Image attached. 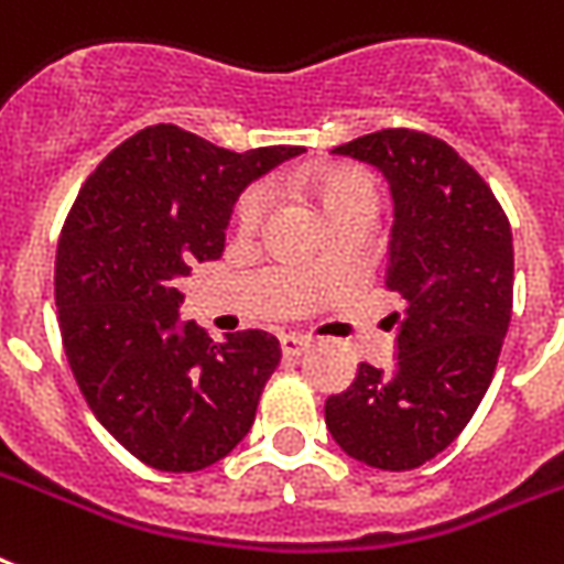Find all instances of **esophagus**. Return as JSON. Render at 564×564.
I'll return each instance as SVG.
<instances>
[{"instance_id": "obj_1", "label": "esophagus", "mask_w": 564, "mask_h": 564, "mask_svg": "<svg viewBox=\"0 0 564 564\" xmlns=\"http://www.w3.org/2000/svg\"><path fill=\"white\" fill-rule=\"evenodd\" d=\"M307 349H311V337H304V334H283L281 337V351L286 358H299Z\"/></svg>"}]
</instances>
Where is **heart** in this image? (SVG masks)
Masks as SVG:
<instances>
[{
	"label": "heart",
	"mask_w": 564,
	"mask_h": 564,
	"mask_svg": "<svg viewBox=\"0 0 564 564\" xmlns=\"http://www.w3.org/2000/svg\"><path fill=\"white\" fill-rule=\"evenodd\" d=\"M319 197L325 209H334V206L343 204H376V183L369 174L358 171V167H334L325 177L319 180ZM265 206H269V195L265 188L253 186L248 188L239 204H236V225L242 230H253L260 227L265 215Z\"/></svg>",
	"instance_id": "b5f03b06"
}]
</instances>
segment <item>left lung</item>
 Returning <instances> with one entry per match:
<instances>
[{
    "label": "left lung",
    "mask_w": 564,
    "mask_h": 564,
    "mask_svg": "<svg viewBox=\"0 0 564 564\" xmlns=\"http://www.w3.org/2000/svg\"><path fill=\"white\" fill-rule=\"evenodd\" d=\"M330 153L367 162L390 183L384 286L405 299V313H393V367L360 364L325 402V425L351 458L414 470L462 435L491 384L511 322L509 218L488 183L435 135L381 129Z\"/></svg>",
    "instance_id": "1"
}]
</instances>
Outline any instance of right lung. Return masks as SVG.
I'll list each match as a JSON object with an SVG mask.
<instances>
[{
  "instance_id": "1",
  "label": "right lung",
  "mask_w": 564,
  "mask_h": 564,
  "mask_svg": "<svg viewBox=\"0 0 564 564\" xmlns=\"http://www.w3.org/2000/svg\"><path fill=\"white\" fill-rule=\"evenodd\" d=\"M304 148H215L156 123L85 180L55 253V307L82 397L139 462L195 473L248 435L281 343L236 330L215 343L180 319V281L218 260L245 188Z\"/></svg>"
}]
</instances>
